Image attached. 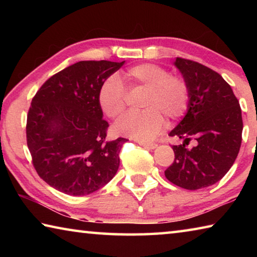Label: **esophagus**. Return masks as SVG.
Here are the masks:
<instances>
[{"label":"esophagus","mask_w":257,"mask_h":257,"mask_svg":"<svg viewBox=\"0 0 257 257\" xmlns=\"http://www.w3.org/2000/svg\"><path fill=\"white\" fill-rule=\"evenodd\" d=\"M139 145L144 146L145 149H149V150H154L156 146H158V144L156 143H144V142H138Z\"/></svg>","instance_id":"esophagus-1"}]
</instances>
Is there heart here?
Instances as JSON below:
<instances>
[{"mask_svg": "<svg viewBox=\"0 0 257 257\" xmlns=\"http://www.w3.org/2000/svg\"><path fill=\"white\" fill-rule=\"evenodd\" d=\"M128 89H146L142 101L144 111L130 113L114 125L118 135L138 142H149L161 133L164 118L180 119L188 110L189 85L180 76H173L167 69L154 63H142L124 72ZM98 104L104 114L118 119L127 106V92L116 76L107 77L98 90Z\"/></svg>", "mask_w": 257, "mask_h": 257, "instance_id": "1", "label": "heart"}]
</instances>
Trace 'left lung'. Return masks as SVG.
Returning a JSON list of instances; mask_svg holds the SVG:
<instances>
[{
  "label": "left lung",
  "instance_id": "1",
  "mask_svg": "<svg viewBox=\"0 0 257 257\" xmlns=\"http://www.w3.org/2000/svg\"><path fill=\"white\" fill-rule=\"evenodd\" d=\"M190 89L185 118L170 136L184 141L173 145L175 161L164 171L169 181L196 190L222 179L237 159L241 145V108L231 87L216 71L195 61L177 58ZM190 141L193 148H188Z\"/></svg>",
  "mask_w": 257,
  "mask_h": 257
}]
</instances>
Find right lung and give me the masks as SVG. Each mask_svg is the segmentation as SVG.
<instances>
[{"label": "right lung", "instance_id": "obj_1", "mask_svg": "<svg viewBox=\"0 0 257 257\" xmlns=\"http://www.w3.org/2000/svg\"><path fill=\"white\" fill-rule=\"evenodd\" d=\"M79 61L49 78L32 99L26 136L35 170L56 190L84 196L106 185L120 164L128 139L106 141L98 90L123 66Z\"/></svg>", "mask_w": 257, "mask_h": 257}]
</instances>
